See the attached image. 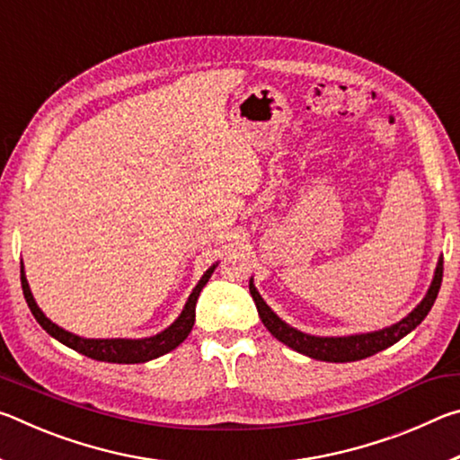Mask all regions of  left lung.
Listing matches in <instances>:
<instances>
[{
	"instance_id": "8db88e82",
	"label": "left lung",
	"mask_w": 460,
	"mask_h": 460,
	"mask_svg": "<svg viewBox=\"0 0 460 460\" xmlns=\"http://www.w3.org/2000/svg\"><path fill=\"white\" fill-rule=\"evenodd\" d=\"M440 284H442V255L438 258V263H436L434 278L426 296L408 316H403L400 323H395L392 326H385V329L359 332V334H345V337H316V334L302 332L288 323H284L282 318H279L274 310L266 305V300L261 298V294L253 284V278L249 279V292H252V298L255 302V308H258L263 326H266V329L274 334L279 342H284V345L294 349V351L310 357V359L329 361V363H347V361H359V359H365V357H371L379 351H384V349L392 347L394 342H398L400 339L406 337L408 332L414 331L434 306V300L436 296H438Z\"/></svg>"
}]
</instances>
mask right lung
Masks as SVG:
<instances>
[{"mask_svg": "<svg viewBox=\"0 0 460 460\" xmlns=\"http://www.w3.org/2000/svg\"><path fill=\"white\" fill-rule=\"evenodd\" d=\"M219 263H213L208 268L202 278L199 279V284L194 286V290L190 292L189 300L182 308V313L178 314L176 321L154 337H146V339H84L79 337V334L68 332L58 326L57 323H52L49 316H46L40 306L36 305L32 290H30V284L26 279V271H24V261L20 263V279H22V290H24V298L28 302V308L32 310L34 318L42 329L60 341L62 345L71 347L73 351L81 353L84 357H91L95 361H105V363H146L152 361L155 357H162L176 349L181 342L189 337V332L192 331L194 324V308H197V300L200 296V290L207 286L208 278L213 276L215 268Z\"/></svg>", "mask_w": 460, "mask_h": 460, "instance_id": "add662e5", "label": "right lung"}]
</instances>
